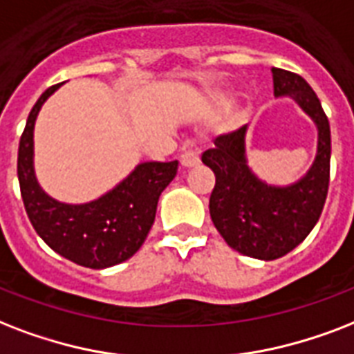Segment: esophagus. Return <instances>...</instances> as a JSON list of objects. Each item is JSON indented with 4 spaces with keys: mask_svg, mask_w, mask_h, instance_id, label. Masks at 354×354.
<instances>
[{
    "mask_svg": "<svg viewBox=\"0 0 354 354\" xmlns=\"http://www.w3.org/2000/svg\"><path fill=\"white\" fill-rule=\"evenodd\" d=\"M180 164H183L185 168H194V166L199 164V157H197V153L194 151V147H192L190 142L185 144V147H183V153H180Z\"/></svg>",
    "mask_w": 354,
    "mask_h": 354,
    "instance_id": "1",
    "label": "esophagus"
}]
</instances>
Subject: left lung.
I'll list each match as a JSON object with an SVG mask.
<instances>
[{
	"label": "left lung",
	"mask_w": 354,
	"mask_h": 354,
	"mask_svg": "<svg viewBox=\"0 0 354 354\" xmlns=\"http://www.w3.org/2000/svg\"><path fill=\"white\" fill-rule=\"evenodd\" d=\"M277 97H292L317 125V153L303 179L290 186H270L249 169L245 125L216 136L201 155L216 175L210 218L229 248L260 260H275L305 240L322 216L330 177V127L310 84L297 73L273 68Z\"/></svg>",
	"instance_id": "1"
}]
</instances>
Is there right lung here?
Here are the masks:
<instances>
[{
  "instance_id": "obj_1",
  "label": "right lung",
  "mask_w": 354,
  "mask_h": 354,
  "mask_svg": "<svg viewBox=\"0 0 354 354\" xmlns=\"http://www.w3.org/2000/svg\"><path fill=\"white\" fill-rule=\"evenodd\" d=\"M60 84L49 86L38 97L21 133L18 147L21 199L35 231L55 253L84 268L103 270L131 259L142 248L155 221L158 197L177 175L179 162L138 164L116 188L84 205L55 201L35 177L32 129L40 106Z\"/></svg>"
}]
</instances>
